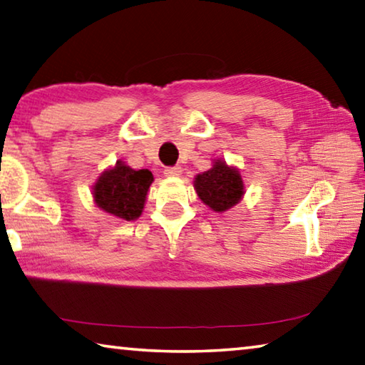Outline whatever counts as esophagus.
I'll return each mask as SVG.
<instances>
[{
    "label": "esophagus",
    "instance_id": "obj_1",
    "mask_svg": "<svg viewBox=\"0 0 365 365\" xmlns=\"http://www.w3.org/2000/svg\"><path fill=\"white\" fill-rule=\"evenodd\" d=\"M164 175L165 177H180L182 175V168H180V165H175V168H165Z\"/></svg>",
    "mask_w": 365,
    "mask_h": 365
}]
</instances>
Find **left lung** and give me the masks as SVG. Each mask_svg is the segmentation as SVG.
I'll list each match as a JSON object with an SVG mask.
<instances>
[{
    "mask_svg": "<svg viewBox=\"0 0 365 365\" xmlns=\"http://www.w3.org/2000/svg\"><path fill=\"white\" fill-rule=\"evenodd\" d=\"M195 191L200 200L214 212H227L240 202L246 187L241 172L225 160H214L212 168L195 177Z\"/></svg>",
    "mask_w": 365,
    "mask_h": 365,
    "instance_id": "1",
    "label": "left lung"
}]
</instances>
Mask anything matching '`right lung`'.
<instances>
[{"mask_svg": "<svg viewBox=\"0 0 365 365\" xmlns=\"http://www.w3.org/2000/svg\"><path fill=\"white\" fill-rule=\"evenodd\" d=\"M153 180L148 169L134 170L119 160L113 168L105 169L97 177L92 185V200L98 209L110 215L128 222L137 220L142 215Z\"/></svg>", "mask_w": 365, "mask_h": 365, "instance_id": "add662e5", "label": "right lung"}]
</instances>
